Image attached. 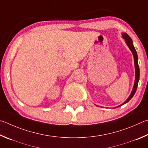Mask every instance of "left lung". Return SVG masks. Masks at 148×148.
Instances as JSON below:
<instances>
[{
	"instance_id": "1",
	"label": "left lung",
	"mask_w": 148,
	"mask_h": 148,
	"mask_svg": "<svg viewBox=\"0 0 148 148\" xmlns=\"http://www.w3.org/2000/svg\"><path fill=\"white\" fill-rule=\"evenodd\" d=\"M122 36H123V38L125 39L127 45H128L129 49H130V50L131 51L132 53H133V56H134V66H135V81H134V84L133 91H132L130 96L129 97V98L127 99L126 101L124 102L122 105H120L119 107H121V106H122L123 105L125 104L126 103L129 101L131 99V98L133 97V95H134V94H135V92L136 91L137 86H138L139 78H140V69H139V66H138V56H137V53H136L135 49H134V47L133 46V41H132L131 38L129 37V36L127 34L123 33V34H122Z\"/></svg>"
}]
</instances>
